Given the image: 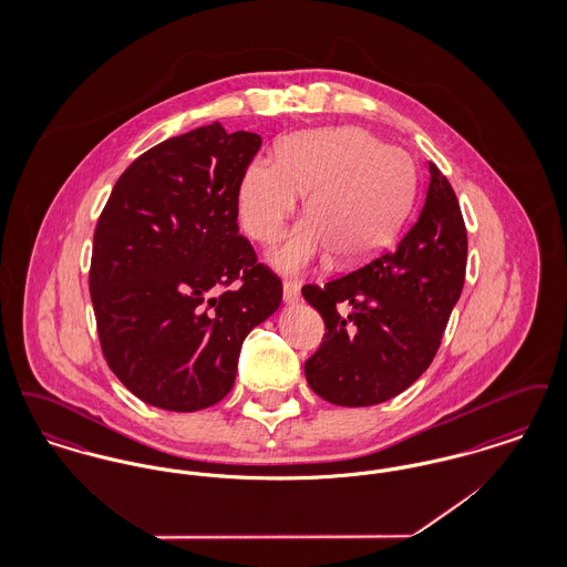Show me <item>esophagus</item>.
Returning a JSON list of instances; mask_svg holds the SVG:
<instances>
[{"mask_svg": "<svg viewBox=\"0 0 567 567\" xmlns=\"http://www.w3.org/2000/svg\"><path fill=\"white\" fill-rule=\"evenodd\" d=\"M282 299L287 303H297L299 301V285L293 282V280H285V285H282Z\"/></svg>", "mask_w": 567, "mask_h": 567, "instance_id": "obj_1", "label": "esophagus"}]
</instances>
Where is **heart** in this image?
Instances as JSON below:
<instances>
[{
	"label": "heart",
	"instance_id": "1",
	"mask_svg": "<svg viewBox=\"0 0 567 567\" xmlns=\"http://www.w3.org/2000/svg\"><path fill=\"white\" fill-rule=\"evenodd\" d=\"M414 189L416 167L405 151L361 127H324L287 135L276 162L248 163L236 204L244 231L274 244L306 193L308 216L270 257L278 270L297 274L327 252L340 264L370 259L402 225Z\"/></svg>",
	"mask_w": 567,
	"mask_h": 567
}]
</instances>
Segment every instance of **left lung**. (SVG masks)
<instances>
[{"instance_id": "left-lung-1", "label": "left lung", "mask_w": 567, "mask_h": 567, "mask_svg": "<svg viewBox=\"0 0 567 567\" xmlns=\"http://www.w3.org/2000/svg\"><path fill=\"white\" fill-rule=\"evenodd\" d=\"M430 176L425 204L395 248L324 287L301 289L327 329L303 365L306 380L329 404L386 402L421 377L440 349L465 280L467 231L446 176L433 163ZM340 302L349 316L337 310Z\"/></svg>"}]
</instances>
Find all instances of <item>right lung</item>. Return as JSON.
Listing matches in <instances>:
<instances>
[{
  "instance_id": "obj_1",
  "label": "right lung",
  "mask_w": 567,
  "mask_h": 567,
  "mask_svg": "<svg viewBox=\"0 0 567 567\" xmlns=\"http://www.w3.org/2000/svg\"><path fill=\"white\" fill-rule=\"evenodd\" d=\"M261 137L220 123L169 137L116 181L89 291L110 370L146 404L195 412L236 382L244 338L282 282L238 229L236 189Z\"/></svg>"
}]
</instances>
